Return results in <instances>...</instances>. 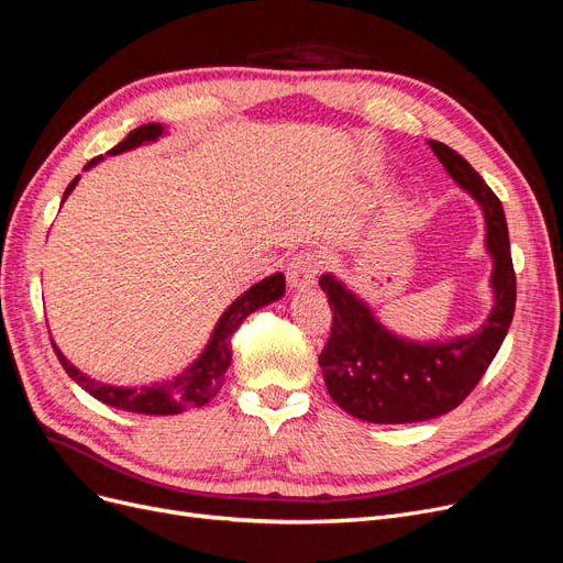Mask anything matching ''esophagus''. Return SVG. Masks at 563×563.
Instances as JSON below:
<instances>
[{
  "mask_svg": "<svg viewBox=\"0 0 563 563\" xmlns=\"http://www.w3.org/2000/svg\"><path fill=\"white\" fill-rule=\"evenodd\" d=\"M320 255L317 253H299L291 257L287 266V283L291 289H306L314 285L317 274H320Z\"/></svg>",
  "mask_w": 563,
  "mask_h": 563,
  "instance_id": "obj_1",
  "label": "esophagus"
}]
</instances>
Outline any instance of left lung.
Instances as JSON below:
<instances>
[{"instance_id":"left-lung-1","label":"left lung","mask_w":563,"mask_h":563,"mask_svg":"<svg viewBox=\"0 0 563 563\" xmlns=\"http://www.w3.org/2000/svg\"><path fill=\"white\" fill-rule=\"evenodd\" d=\"M428 144L485 213V246L495 262V308L472 335L413 342L384 329L368 303L324 274L320 287L333 310L331 333L320 354L324 384L338 407L368 423H417L455 409L497 356L516 312V272L499 198L455 150L437 140Z\"/></svg>"}]
</instances>
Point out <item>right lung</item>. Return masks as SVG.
<instances>
[{
	"instance_id": "obj_1",
	"label": "right lung",
	"mask_w": 563,
	"mask_h": 563,
	"mask_svg": "<svg viewBox=\"0 0 563 563\" xmlns=\"http://www.w3.org/2000/svg\"><path fill=\"white\" fill-rule=\"evenodd\" d=\"M163 135V126L161 124H144L135 131H131L126 135V140H121L117 146L108 154L117 156L121 152H129L133 146H140L144 142H154ZM103 156H96L87 163V169L99 163ZM80 177L73 179L64 192V200L70 195V190L76 188ZM62 200V202H64ZM285 295V276L283 274H274L260 283H255L251 289L243 291V295L221 314L218 320L211 340L207 350L202 352V356L195 361L190 368H186V373L177 375L175 379H167L154 386H140V388H121V386H108L96 382L91 377H87L85 373H80L76 365H73L53 342V350L62 363V368L68 373V377L80 384L89 396H93L96 400H101L110 407L117 409H126V411H135V413H152V417H169V413H179L184 409L190 407H202L207 405L218 390L223 386L225 373L230 368L232 361V335L236 333V329L241 327V322L246 320L251 312H255L262 306L274 303L276 299H280Z\"/></svg>"
}]
</instances>
